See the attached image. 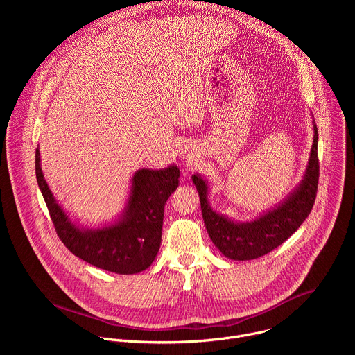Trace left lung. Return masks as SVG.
Instances as JSON below:
<instances>
[{
	"label": "left lung",
	"instance_id": "8db88e82",
	"mask_svg": "<svg viewBox=\"0 0 355 355\" xmlns=\"http://www.w3.org/2000/svg\"><path fill=\"white\" fill-rule=\"evenodd\" d=\"M313 129L315 137L305 180L284 204L254 222L234 223L211 211L207 200L205 181L198 175L192 177L199 193L202 218H204L209 237L225 257L244 261L266 256L291 237L309 216L315 205L319 185L316 125Z\"/></svg>",
	"mask_w": 355,
	"mask_h": 355
}]
</instances>
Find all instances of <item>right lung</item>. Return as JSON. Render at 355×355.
Returning <instances> with one entry per match:
<instances>
[{
    "instance_id": "1",
    "label": "right lung",
    "mask_w": 355,
    "mask_h": 355,
    "mask_svg": "<svg viewBox=\"0 0 355 355\" xmlns=\"http://www.w3.org/2000/svg\"><path fill=\"white\" fill-rule=\"evenodd\" d=\"M39 163V150L36 148L37 185L59 239L74 256L94 267L116 274H136L150 267L162 243L164 205L178 187L180 170L175 166L159 171L139 170L132 180V193L125 218L110 227L80 230L55 200Z\"/></svg>"
}]
</instances>
